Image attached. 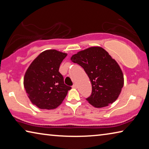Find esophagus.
I'll use <instances>...</instances> for the list:
<instances>
[{"instance_id":"obj_1","label":"esophagus","mask_w":149,"mask_h":149,"mask_svg":"<svg viewBox=\"0 0 149 149\" xmlns=\"http://www.w3.org/2000/svg\"><path fill=\"white\" fill-rule=\"evenodd\" d=\"M72 87H73V88H75V89H76V88H77V85L75 84H74V85H72Z\"/></svg>"}]
</instances>
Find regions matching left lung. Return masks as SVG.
<instances>
[{
  "label": "left lung",
  "mask_w": 149,
  "mask_h": 149,
  "mask_svg": "<svg viewBox=\"0 0 149 149\" xmlns=\"http://www.w3.org/2000/svg\"><path fill=\"white\" fill-rule=\"evenodd\" d=\"M71 60L84 69L91 82V95L86 99L91 104L102 108L118 99L123 86V73L104 49L90 47L73 55Z\"/></svg>",
  "instance_id": "left-lung-1"
}]
</instances>
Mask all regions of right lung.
<instances>
[{"label":"right lung","instance_id":"1","mask_svg":"<svg viewBox=\"0 0 149 149\" xmlns=\"http://www.w3.org/2000/svg\"><path fill=\"white\" fill-rule=\"evenodd\" d=\"M67 54L56 50L41 52L29 65L24 85L29 99L41 109H54L61 104L71 87L65 85L59 72Z\"/></svg>","mask_w":149,"mask_h":149}]
</instances>
